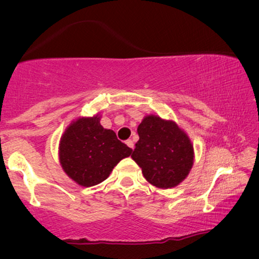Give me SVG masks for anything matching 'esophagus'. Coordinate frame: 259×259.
I'll return each instance as SVG.
<instances>
[{"instance_id": "obj_1", "label": "esophagus", "mask_w": 259, "mask_h": 259, "mask_svg": "<svg viewBox=\"0 0 259 259\" xmlns=\"http://www.w3.org/2000/svg\"><path fill=\"white\" fill-rule=\"evenodd\" d=\"M126 145L127 146H128L130 148H134V143H133V140L132 139H128V140H126Z\"/></svg>"}]
</instances>
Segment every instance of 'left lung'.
<instances>
[{
  "label": "left lung",
  "mask_w": 259,
  "mask_h": 259,
  "mask_svg": "<svg viewBox=\"0 0 259 259\" xmlns=\"http://www.w3.org/2000/svg\"><path fill=\"white\" fill-rule=\"evenodd\" d=\"M138 134L132 159L145 179L159 189L179 185L193 165V146L187 134L175 121L157 115L145 116Z\"/></svg>",
  "instance_id": "left-lung-1"
}]
</instances>
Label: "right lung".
Here are the masks:
<instances>
[{"instance_id":"add662e5","label":"right lung","mask_w":259,"mask_h":259,"mask_svg":"<svg viewBox=\"0 0 259 259\" xmlns=\"http://www.w3.org/2000/svg\"><path fill=\"white\" fill-rule=\"evenodd\" d=\"M60 164L66 175L81 186L90 187L108 178L132 148L118 140L112 130L100 125V116L79 118L67 127L59 147Z\"/></svg>"}]
</instances>
